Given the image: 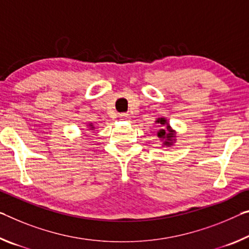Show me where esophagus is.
Here are the masks:
<instances>
[{"instance_id": "obj_1", "label": "esophagus", "mask_w": 249, "mask_h": 249, "mask_svg": "<svg viewBox=\"0 0 249 249\" xmlns=\"http://www.w3.org/2000/svg\"><path fill=\"white\" fill-rule=\"evenodd\" d=\"M121 117V120H123V121H129V118H131V116H129V114H127V113H122L121 115H120Z\"/></svg>"}]
</instances>
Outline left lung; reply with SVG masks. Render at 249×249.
Returning a JSON list of instances; mask_svg holds the SVG:
<instances>
[{
  "mask_svg": "<svg viewBox=\"0 0 249 249\" xmlns=\"http://www.w3.org/2000/svg\"><path fill=\"white\" fill-rule=\"evenodd\" d=\"M156 123H159L161 126V129L160 131L157 133V136L160 137L163 142V145L164 146H172L173 144L175 143V139H176V134L175 131H173L171 128V126H169L167 120H165V118L160 117V118H157Z\"/></svg>",
  "mask_w": 249,
  "mask_h": 249,
  "instance_id": "left-lung-1",
  "label": "left lung"
}]
</instances>
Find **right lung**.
Listing matches in <instances>:
<instances>
[{
    "instance_id": "right-lung-1",
    "label": "right lung",
    "mask_w": 249,
    "mask_h": 249,
    "mask_svg": "<svg viewBox=\"0 0 249 249\" xmlns=\"http://www.w3.org/2000/svg\"><path fill=\"white\" fill-rule=\"evenodd\" d=\"M89 131H93V128H94V126H93V125H92V124H89Z\"/></svg>"
}]
</instances>
